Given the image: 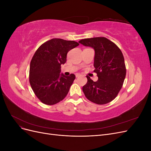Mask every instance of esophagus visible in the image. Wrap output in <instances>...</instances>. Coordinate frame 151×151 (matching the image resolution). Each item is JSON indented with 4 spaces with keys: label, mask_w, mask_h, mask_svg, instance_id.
I'll use <instances>...</instances> for the list:
<instances>
[{
    "label": "esophagus",
    "mask_w": 151,
    "mask_h": 151,
    "mask_svg": "<svg viewBox=\"0 0 151 151\" xmlns=\"http://www.w3.org/2000/svg\"><path fill=\"white\" fill-rule=\"evenodd\" d=\"M80 76H81V75L79 74H77L76 75V77H77V78H78V77H79Z\"/></svg>",
    "instance_id": "esophagus-1"
}]
</instances>
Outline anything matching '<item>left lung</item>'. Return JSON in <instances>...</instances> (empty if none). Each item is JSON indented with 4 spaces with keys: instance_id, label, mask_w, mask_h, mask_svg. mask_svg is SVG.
<instances>
[{
    "instance_id": "8db88e82",
    "label": "left lung",
    "mask_w": 151,
    "mask_h": 151,
    "mask_svg": "<svg viewBox=\"0 0 151 151\" xmlns=\"http://www.w3.org/2000/svg\"><path fill=\"white\" fill-rule=\"evenodd\" d=\"M94 50V67L98 79L94 82L87 76L83 87L86 97L98 104L111 102L120 91L126 76L124 57L120 48L104 37L86 38L79 41Z\"/></svg>"
}]
</instances>
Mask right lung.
Wrapping results in <instances>:
<instances>
[{
  "mask_svg": "<svg viewBox=\"0 0 151 151\" xmlns=\"http://www.w3.org/2000/svg\"><path fill=\"white\" fill-rule=\"evenodd\" d=\"M74 41L53 38L36 50L29 67V83L33 92L43 103L53 105L62 101L68 93L76 76L61 73L68 51L78 46Z\"/></svg>",
  "mask_w": 151,
  "mask_h": 151,
  "instance_id": "obj_1",
  "label": "right lung"
}]
</instances>
